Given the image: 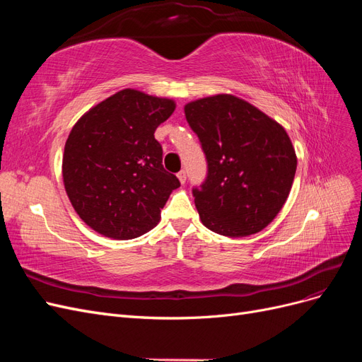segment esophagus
I'll list each match as a JSON object with an SVG mask.
<instances>
[{"label": "esophagus", "instance_id": "esophagus-1", "mask_svg": "<svg viewBox=\"0 0 362 362\" xmlns=\"http://www.w3.org/2000/svg\"><path fill=\"white\" fill-rule=\"evenodd\" d=\"M178 180H180V182H181V184H184V182H185V180H187V175H185V170L178 172Z\"/></svg>", "mask_w": 362, "mask_h": 362}]
</instances>
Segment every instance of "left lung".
<instances>
[{
    "instance_id": "obj_1",
    "label": "left lung",
    "mask_w": 362,
    "mask_h": 362,
    "mask_svg": "<svg viewBox=\"0 0 362 362\" xmlns=\"http://www.w3.org/2000/svg\"><path fill=\"white\" fill-rule=\"evenodd\" d=\"M185 119L199 137L206 178L193 189L202 223L226 237L259 233L291 190L298 158L276 120L234 95L189 103Z\"/></svg>"
}]
</instances>
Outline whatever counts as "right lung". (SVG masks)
<instances>
[{
	"label": "right lung",
	"instance_id": "obj_1",
	"mask_svg": "<svg viewBox=\"0 0 362 362\" xmlns=\"http://www.w3.org/2000/svg\"><path fill=\"white\" fill-rule=\"evenodd\" d=\"M175 103L124 89L92 107L71 129L63 154V182L74 210L93 231L116 240L154 228L172 190L154 133Z\"/></svg>",
	"mask_w": 362,
	"mask_h": 362
}]
</instances>
